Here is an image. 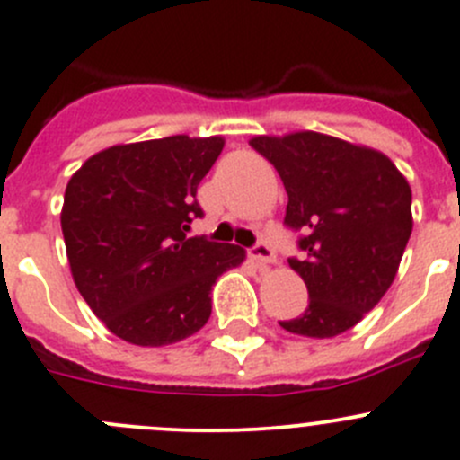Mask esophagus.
<instances>
[{
    "label": "esophagus",
    "mask_w": 460,
    "mask_h": 460,
    "mask_svg": "<svg viewBox=\"0 0 460 460\" xmlns=\"http://www.w3.org/2000/svg\"><path fill=\"white\" fill-rule=\"evenodd\" d=\"M250 256H252V261H256V265H259V268H268L270 263H274V261H277L274 250L265 243H259L256 247H252Z\"/></svg>",
    "instance_id": "34e87169"
}]
</instances>
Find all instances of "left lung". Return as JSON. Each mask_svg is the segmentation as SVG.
Here are the masks:
<instances>
[{"label": "left lung", "instance_id": "obj_1", "mask_svg": "<svg viewBox=\"0 0 460 460\" xmlns=\"http://www.w3.org/2000/svg\"><path fill=\"white\" fill-rule=\"evenodd\" d=\"M288 192L286 225L302 231L308 306L279 322L306 338H333L356 327L393 286L413 231L411 186L379 149L317 131L254 136Z\"/></svg>", "mask_w": 460, "mask_h": 460}]
</instances>
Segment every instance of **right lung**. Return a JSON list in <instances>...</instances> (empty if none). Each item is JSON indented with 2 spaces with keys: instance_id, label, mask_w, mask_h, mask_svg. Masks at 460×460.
<instances>
[{
  "instance_id": "add662e5",
  "label": "right lung",
  "mask_w": 460,
  "mask_h": 460,
  "mask_svg": "<svg viewBox=\"0 0 460 460\" xmlns=\"http://www.w3.org/2000/svg\"><path fill=\"white\" fill-rule=\"evenodd\" d=\"M222 136L113 145L67 181L61 229L81 297L111 333L140 347L174 345L210 317V290L244 250L188 235L197 186Z\"/></svg>"
}]
</instances>
